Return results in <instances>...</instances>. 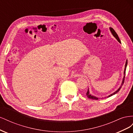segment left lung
<instances>
[{"instance_id": "left-lung-1", "label": "left lung", "mask_w": 133, "mask_h": 133, "mask_svg": "<svg viewBox=\"0 0 133 133\" xmlns=\"http://www.w3.org/2000/svg\"><path fill=\"white\" fill-rule=\"evenodd\" d=\"M109 29H110V31H111V34H112V35L114 36V37L116 39V40H117V41H118L120 43H121V42H120V39H119V37H118V34H116V33L115 32V31L113 29H112V28H111V27H110V28H109ZM127 64H128V60H126L125 65V68H124V77H123V80H122V84H121V85L120 86V87L119 88V89H118L117 90H116L115 92H113V93H112L111 94L109 95V96H105V97H104V98H98V97H96V96H94V95H91V94H90L89 90V89H88V91H87V96H88V98H89V99H91L98 100V99H103V98H106L110 97V96H111L112 95H114V94H115L117 93V92L120 90V88H122V85H123V83H124V82L125 74V71H126V68H127Z\"/></svg>"}]
</instances>
